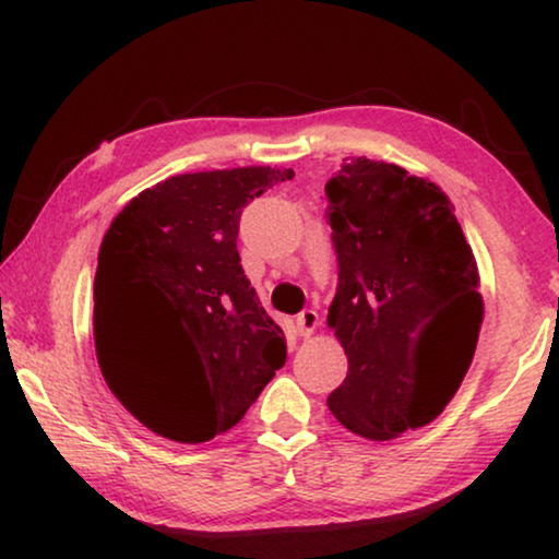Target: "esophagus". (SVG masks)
Here are the masks:
<instances>
[{
	"label": "esophagus",
	"mask_w": 559,
	"mask_h": 559,
	"mask_svg": "<svg viewBox=\"0 0 559 559\" xmlns=\"http://www.w3.org/2000/svg\"><path fill=\"white\" fill-rule=\"evenodd\" d=\"M318 325H320V318L316 310H302L300 316H297V331H300V335H305V338L316 333Z\"/></svg>",
	"instance_id": "obj_1"
}]
</instances>
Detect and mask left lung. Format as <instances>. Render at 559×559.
I'll return each instance as SVG.
<instances>
[{"label":"left lung","mask_w":559,"mask_h":559,"mask_svg":"<svg viewBox=\"0 0 559 559\" xmlns=\"http://www.w3.org/2000/svg\"><path fill=\"white\" fill-rule=\"evenodd\" d=\"M325 195L338 254L328 328L348 358L328 409L354 435L394 440L430 425L468 373L478 264L450 198L400 165L350 157Z\"/></svg>","instance_id":"obj_1"}]
</instances>
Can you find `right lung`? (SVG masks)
<instances>
[{"label": "right lung", "instance_id": "right-lung-1", "mask_svg": "<svg viewBox=\"0 0 559 559\" xmlns=\"http://www.w3.org/2000/svg\"><path fill=\"white\" fill-rule=\"evenodd\" d=\"M282 167L186 173L132 198L111 221L94 280L98 369L129 415L159 438L198 445L247 415L285 366L236 251L241 209Z\"/></svg>", "mask_w": 559, "mask_h": 559}]
</instances>
